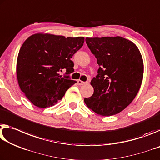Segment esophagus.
Instances as JSON below:
<instances>
[{
    "mask_svg": "<svg viewBox=\"0 0 160 160\" xmlns=\"http://www.w3.org/2000/svg\"><path fill=\"white\" fill-rule=\"evenodd\" d=\"M77 83L78 85H84V84H86V83H87L88 82H82V81H81V80H78Z\"/></svg>",
    "mask_w": 160,
    "mask_h": 160,
    "instance_id": "1",
    "label": "esophagus"
}]
</instances>
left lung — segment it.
<instances>
[{"mask_svg":"<svg viewBox=\"0 0 160 160\" xmlns=\"http://www.w3.org/2000/svg\"><path fill=\"white\" fill-rule=\"evenodd\" d=\"M86 42L99 66L91 85L93 93L84 102L103 116L116 115L137 95L143 77V61L139 49L122 37L86 38Z\"/></svg>","mask_w":160,"mask_h":160,"instance_id":"1","label":"left lung"}]
</instances>
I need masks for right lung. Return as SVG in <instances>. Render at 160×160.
<instances>
[{
  "mask_svg": "<svg viewBox=\"0 0 160 160\" xmlns=\"http://www.w3.org/2000/svg\"><path fill=\"white\" fill-rule=\"evenodd\" d=\"M83 42V37L66 38L42 33L25 41L18 56L17 78L21 91L33 105L41 108L54 106L77 83L59 72H74L71 58Z\"/></svg>",
  "mask_w": 160,
  "mask_h": 160,
  "instance_id": "right-lung-1",
  "label": "right lung"
}]
</instances>
